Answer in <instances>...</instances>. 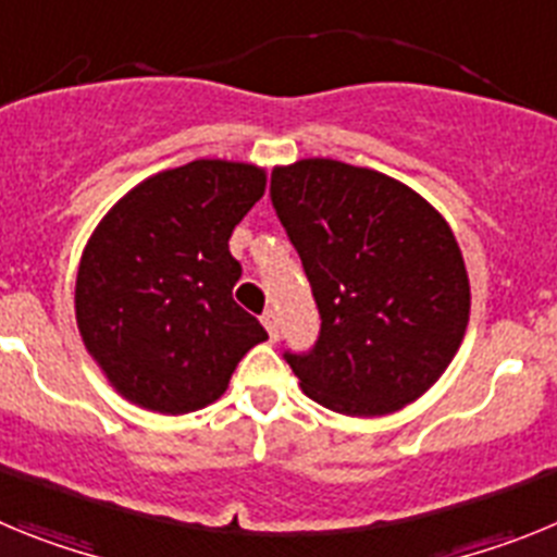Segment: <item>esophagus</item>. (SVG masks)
Returning a JSON list of instances; mask_svg holds the SVG:
<instances>
[{
	"label": "esophagus",
	"mask_w": 557,
	"mask_h": 557,
	"mask_svg": "<svg viewBox=\"0 0 557 557\" xmlns=\"http://www.w3.org/2000/svg\"><path fill=\"white\" fill-rule=\"evenodd\" d=\"M262 323H264V329H268V334L270 337H278V314H275V309H268V312L262 314Z\"/></svg>",
	"instance_id": "esophagus-1"
}]
</instances>
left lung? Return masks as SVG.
<instances>
[{
  "instance_id": "1",
  "label": "left lung",
  "mask_w": 557,
  "mask_h": 557,
  "mask_svg": "<svg viewBox=\"0 0 557 557\" xmlns=\"http://www.w3.org/2000/svg\"><path fill=\"white\" fill-rule=\"evenodd\" d=\"M275 214L321 312L309 354H284L312 401L351 418L391 416L449 368L471 287L449 223L385 172L334 159L275 166Z\"/></svg>"
}]
</instances>
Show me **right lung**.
I'll list each match as a JSON object with an SVG mask.
<instances>
[{"label": "right lung", "instance_id": "obj_1", "mask_svg": "<svg viewBox=\"0 0 557 557\" xmlns=\"http://www.w3.org/2000/svg\"><path fill=\"white\" fill-rule=\"evenodd\" d=\"M245 161L156 172L88 236L75 284L83 346L131 405L184 416L218 401L268 332L234 301L231 231L264 195Z\"/></svg>", "mask_w": 557, "mask_h": 557}]
</instances>
